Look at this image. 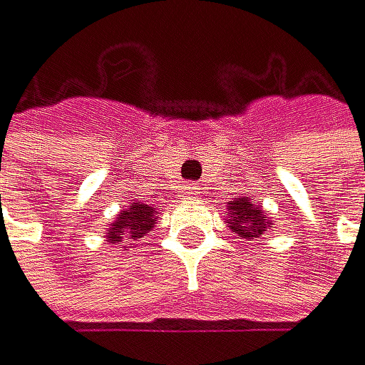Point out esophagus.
<instances>
[{"label": "esophagus", "instance_id": "1", "mask_svg": "<svg viewBox=\"0 0 365 365\" xmlns=\"http://www.w3.org/2000/svg\"><path fill=\"white\" fill-rule=\"evenodd\" d=\"M182 192H185L187 196H196V194H198V187H196V185H185V187H182Z\"/></svg>", "mask_w": 365, "mask_h": 365}]
</instances>
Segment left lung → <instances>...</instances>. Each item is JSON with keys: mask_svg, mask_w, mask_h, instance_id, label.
Masks as SVG:
<instances>
[{"mask_svg": "<svg viewBox=\"0 0 365 365\" xmlns=\"http://www.w3.org/2000/svg\"><path fill=\"white\" fill-rule=\"evenodd\" d=\"M230 207V223L232 230L244 237V239H252L259 237L264 232V227H269V221H266V214L262 212V207L248 203V198H237L232 203H227Z\"/></svg>", "mask_w": 365, "mask_h": 365, "instance_id": "8db88e82", "label": "left lung"}]
</instances>
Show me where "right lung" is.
<instances>
[{"label":"right lung","mask_w":365,"mask_h":365,"mask_svg":"<svg viewBox=\"0 0 365 365\" xmlns=\"http://www.w3.org/2000/svg\"><path fill=\"white\" fill-rule=\"evenodd\" d=\"M155 207L146 205V203H130V207H126L123 212H119L117 221L110 225L108 230V239L110 242H123V239H140L146 235V230H151L155 223Z\"/></svg>","instance_id":"obj_1"}]
</instances>
